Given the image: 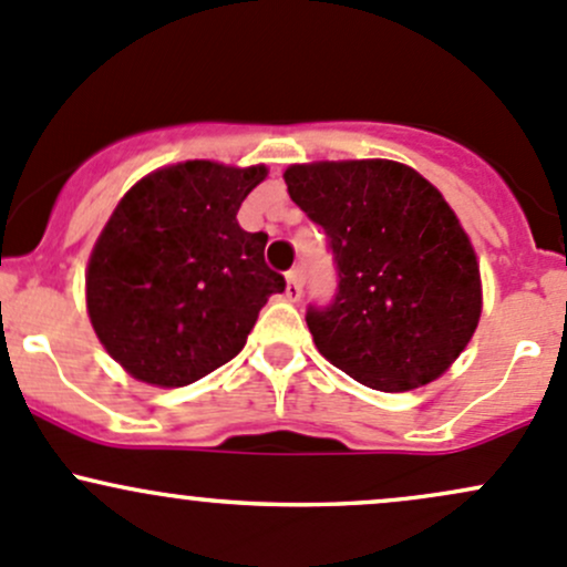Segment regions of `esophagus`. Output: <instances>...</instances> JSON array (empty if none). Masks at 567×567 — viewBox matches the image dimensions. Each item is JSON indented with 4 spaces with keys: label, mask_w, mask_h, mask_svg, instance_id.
Returning <instances> with one entry per match:
<instances>
[{
    "label": "esophagus",
    "mask_w": 567,
    "mask_h": 567,
    "mask_svg": "<svg viewBox=\"0 0 567 567\" xmlns=\"http://www.w3.org/2000/svg\"><path fill=\"white\" fill-rule=\"evenodd\" d=\"M302 297V276L300 270H289V276H286V300L289 302H297Z\"/></svg>",
    "instance_id": "34e87169"
}]
</instances>
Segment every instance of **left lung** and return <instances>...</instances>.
<instances>
[{
	"instance_id": "left-lung-1",
	"label": "left lung",
	"mask_w": 567,
	"mask_h": 567,
	"mask_svg": "<svg viewBox=\"0 0 567 567\" xmlns=\"http://www.w3.org/2000/svg\"><path fill=\"white\" fill-rule=\"evenodd\" d=\"M284 181L338 270L334 300L306 313L319 354L379 392L446 373L478 327L481 276L443 194L389 159L291 164Z\"/></svg>"
}]
</instances>
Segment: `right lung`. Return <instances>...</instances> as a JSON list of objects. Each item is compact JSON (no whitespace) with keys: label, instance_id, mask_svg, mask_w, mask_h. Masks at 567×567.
Wrapping results in <instances>:
<instances>
[{"label":"right lung","instance_id":"add662e5","mask_svg":"<svg viewBox=\"0 0 567 567\" xmlns=\"http://www.w3.org/2000/svg\"><path fill=\"white\" fill-rule=\"evenodd\" d=\"M265 164L181 162L140 178L115 205L86 270L96 338L154 386H186L240 354L267 297L286 289L265 265V233L237 210Z\"/></svg>","mask_w":567,"mask_h":567}]
</instances>
